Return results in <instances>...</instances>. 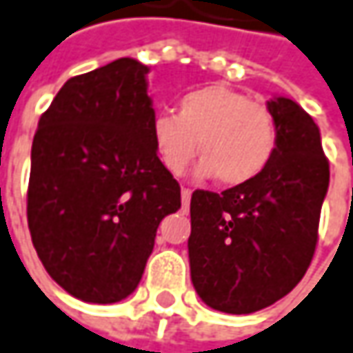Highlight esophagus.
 <instances>
[{
    "label": "esophagus",
    "mask_w": 353,
    "mask_h": 353,
    "mask_svg": "<svg viewBox=\"0 0 353 353\" xmlns=\"http://www.w3.org/2000/svg\"><path fill=\"white\" fill-rule=\"evenodd\" d=\"M190 200H192V190L181 188V204H183V208H188V206H190Z\"/></svg>",
    "instance_id": "esophagus-1"
}]
</instances>
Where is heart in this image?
<instances>
[{"label":"heart","instance_id":"b5f03b06","mask_svg":"<svg viewBox=\"0 0 353 353\" xmlns=\"http://www.w3.org/2000/svg\"><path fill=\"white\" fill-rule=\"evenodd\" d=\"M151 141L168 172L181 174L198 153L200 177L218 176L224 185H241L271 161L276 129L267 107L224 84H210L181 97L176 112H157Z\"/></svg>","mask_w":353,"mask_h":353}]
</instances>
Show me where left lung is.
Here are the masks:
<instances>
[{
	"mask_svg": "<svg viewBox=\"0 0 353 353\" xmlns=\"http://www.w3.org/2000/svg\"><path fill=\"white\" fill-rule=\"evenodd\" d=\"M276 129L269 165L246 183L190 202V272L204 303L254 313L283 299L311 265L330 185L319 127L287 97L267 103Z\"/></svg>",
	"mask_w": 353,
	"mask_h": 353,
	"instance_id": "left-lung-1",
	"label": "left lung"
}]
</instances>
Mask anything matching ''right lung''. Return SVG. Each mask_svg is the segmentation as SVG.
Listing matches in <instances>:
<instances>
[{"mask_svg": "<svg viewBox=\"0 0 353 353\" xmlns=\"http://www.w3.org/2000/svg\"><path fill=\"white\" fill-rule=\"evenodd\" d=\"M149 68L119 58L74 77L40 117L32 143L28 226L48 274L86 303L129 297L179 183L151 141Z\"/></svg>", "mask_w": 353, "mask_h": 353, "instance_id": "1", "label": "right lung"}]
</instances>
